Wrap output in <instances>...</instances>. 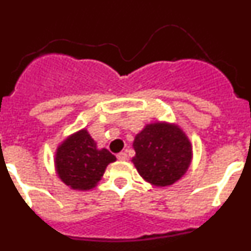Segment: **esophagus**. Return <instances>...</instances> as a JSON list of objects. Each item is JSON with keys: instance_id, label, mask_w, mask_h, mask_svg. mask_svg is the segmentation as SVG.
I'll use <instances>...</instances> for the list:
<instances>
[{"instance_id": "34e87169", "label": "esophagus", "mask_w": 251, "mask_h": 251, "mask_svg": "<svg viewBox=\"0 0 251 251\" xmlns=\"http://www.w3.org/2000/svg\"><path fill=\"white\" fill-rule=\"evenodd\" d=\"M117 158H118L119 161H127V159H128V154L126 152H121L118 154V156H117Z\"/></svg>"}]
</instances>
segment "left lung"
I'll list each match as a JSON object with an SVG mask.
<instances>
[{"label":"left lung","mask_w":251,"mask_h":251,"mask_svg":"<svg viewBox=\"0 0 251 251\" xmlns=\"http://www.w3.org/2000/svg\"><path fill=\"white\" fill-rule=\"evenodd\" d=\"M133 165L145 181L157 187L174 185L187 172L192 145L186 133L174 123L147 124L134 137Z\"/></svg>","instance_id":"1"}]
</instances>
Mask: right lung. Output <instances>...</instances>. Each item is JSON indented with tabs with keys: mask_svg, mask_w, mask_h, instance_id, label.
Here are the masks:
<instances>
[{
	"mask_svg": "<svg viewBox=\"0 0 251 251\" xmlns=\"http://www.w3.org/2000/svg\"><path fill=\"white\" fill-rule=\"evenodd\" d=\"M115 161V156L106 148H98L85 128L64 139L54 158L57 177L77 191L94 188L103 177L106 166Z\"/></svg>",
	"mask_w": 251,
	"mask_h": 251,
	"instance_id": "obj_1",
	"label": "right lung"
}]
</instances>
